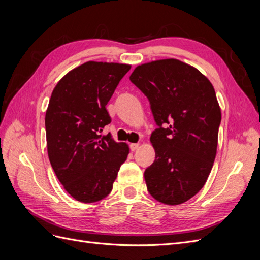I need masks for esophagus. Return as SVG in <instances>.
Wrapping results in <instances>:
<instances>
[{
	"mask_svg": "<svg viewBox=\"0 0 260 260\" xmlns=\"http://www.w3.org/2000/svg\"><path fill=\"white\" fill-rule=\"evenodd\" d=\"M139 147H140V143H132V144H130V149H131L132 152L137 151Z\"/></svg>",
	"mask_w": 260,
	"mask_h": 260,
	"instance_id": "obj_1",
	"label": "esophagus"
}]
</instances>
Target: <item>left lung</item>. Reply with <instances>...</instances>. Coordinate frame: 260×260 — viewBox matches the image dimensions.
I'll list each match as a JSON object with an SVG mask.
<instances>
[{
  "label": "left lung",
  "instance_id": "8db88e82",
  "mask_svg": "<svg viewBox=\"0 0 260 260\" xmlns=\"http://www.w3.org/2000/svg\"><path fill=\"white\" fill-rule=\"evenodd\" d=\"M130 80L148 99L158 125L151 136L155 160L144 171L147 191L179 205L201 191L215 161L221 122L215 89L198 69L175 58L140 65Z\"/></svg>",
  "mask_w": 260,
  "mask_h": 260
}]
</instances>
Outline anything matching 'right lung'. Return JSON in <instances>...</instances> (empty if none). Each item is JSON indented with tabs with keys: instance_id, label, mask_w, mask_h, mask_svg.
Instances as JSON below:
<instances>
[{
	"instance_id": "right-lung-1",
	"label": "right lung",
	"mask_w": 260,
	"mask_h": 260,
	"mask_svg": "<svg viewBox=\"0 0 260 260\" xmlns=\"http://www.w3.org/2000/svg\"><path fill=\"white\" fill-rule=\"evenodd\" d=\"M131 66L86 61L55 86L45 114L51 166L77 201L94 203L111 193L129 147L101 136L112 119L106 109L118 83Z\"/></svg>"
}]
</instances>
